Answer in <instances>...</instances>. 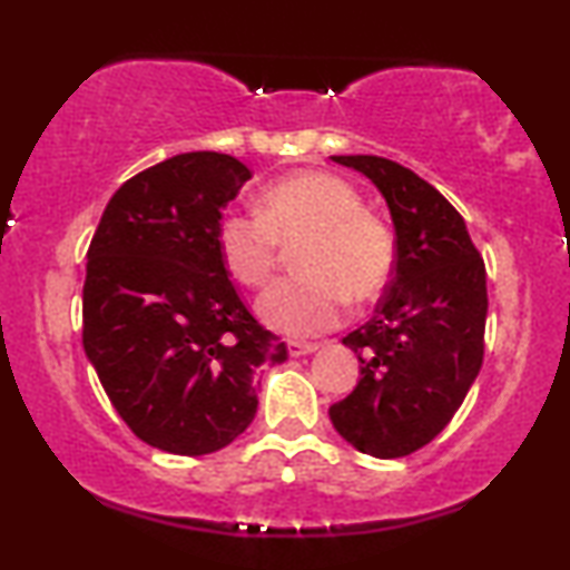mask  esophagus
I'll list each match as a JSON object with an SVG mask.
<instances>
[{"label": "esophagus", "instance_id": "obj_1", "mask_svg": "<svg viewBox=\"0 0 570 570\" xmlns=\"http://www.w3.org/2000/svg\"><path fill=\"white\" fill-rule=\"evenodd\" d=\"M316 350H318L316 342H287V353H291L293 357L311 355V353H316Z\"/></svg>", "mask_w": 570, "mask_h": 570}]
</instances>
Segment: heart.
Returning <instances> with one entry per match:
<instances>
[{"label": "heart", "mask_w": 570, "mask_h": 570, "mask_svg": "<svg viewBox=\"0 0 570 570\" xmlns=\"http://www.w3.org/2000/svg\"><path fill=\"white\" fill-rule=\"evenodd\" d=\"M301 240L295 267L262 295L259 316L291 337L330 332L345 316L347 295L368 301L386 285L394 238L379 215L363 209L345 178L298 170L262 191L259 215L228 213L217 225V248L240 285L262 287L279 264V244Z\"/></svg>", "instance_id": "obj_1"}]
</instances>
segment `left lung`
Wrapping results in <instances>:
<instances>
[{
  "label": "left lung",
  "instance_id": "obj_1",
  "mask_svg": "<svg viewBox=\"0 0 570 570\" xmlns=\"http://www.w3.org/2000/svg\"><path fill=\"white\" fill-rule=\"evenodd\" d=\"M371 178L396 233L394 277L371 322L350 332L361 381L332 404L342 439L379 459L431 443L478 379L485 350V264L439 189L376 155H332Z\"/></svg>",
  "mask_w": 570,
  "mask_h": 570
}]
</instances>
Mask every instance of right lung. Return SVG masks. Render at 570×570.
I'll return each instance as SVG.
<instances>
[{"instance_id":"1","label":"right lung","mask_w":570,"mask_h":570,"mask_svg":"<svg viewBox=\"0 0 570 570\" xmlns=\"http://www.w3.org/2000/svg\"><path fill=\"white\" fill-rule=\"evenodd\" d=\"M252 170L181 153L114 194L88 248L82 347L137 439L213 454L256 415V371L287 347L248 314L217 248L223 209Z\"/></svg>"}]
</instances>
